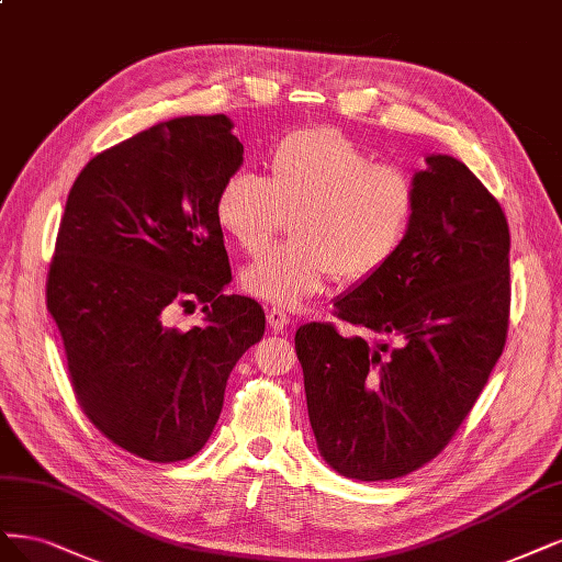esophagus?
Masks as SVG:
<instances>
[{"label":"esophagus","instance_id":"1","mask_svg":"<svg viewBox=\"0 0 562 562\" xmlns=\"http://www.w3.org/2000/svg\"><path fill=\"white\" fill-rule=\"evenodd\" d=\"M267 325H269V330H272V333H283V330H288L290 318L283 312H279V308H269Z\"/></svg>","mask_w":562,"mask_h":562}]
</instances>
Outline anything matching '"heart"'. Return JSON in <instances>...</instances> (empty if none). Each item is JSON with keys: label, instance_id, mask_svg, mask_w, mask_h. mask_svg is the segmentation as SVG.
<instances>
[{"label": "heart", "instance_id": "heart-1", "mask_svg": "<svg viewBox=\"0 0 562 562\" xmlns=\"http://www.w3.org/2000/svg\"><path fill=\"white\" fill-rule=\"evenodd\" d=\"M416 188L409 173L374 165L335 127L290 132L267 158V179L232 171L214 218L246 254H258L290 218V241L244 267L241 288L279 308H300L335 277L360 283L389 265L409 235Z\"/></svg>", "mask_w": 562, "mask_h": 562}]
</instances>
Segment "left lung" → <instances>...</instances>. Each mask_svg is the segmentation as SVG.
<instances>
[{
    "mask_svg": "<svg viewBox=\"0 0 562 562\" xmlns=\"http://www.w3.org/2000/svg\"><path fill=\"white\" fill-rule=\"evenodd\" d=\"M400 254L335 300L337 316L391 337L308 323L295 333L308 423L341 476L389 481L447 447L497 358L509 323V225L460 160L430 153Z\"/></svg>",
    "mask_w": 562,
    "mask_h": 562,
    "instance_id": "obj_1",
    "label": "left lung"
}]
</instances>
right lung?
<instances>
[{"mask_svg":"<svg viewBox=\"0 0 562 562\" xmlns=\"http://www.w3.org/2000/svg\"><path fill=\"white\" fill-rule=\"evenodd\" d=\"M225 113L179 115L94 156L76 177L46 304L74 393L121 449L177 462L216 428L232 367L265 335L262 306L232 281L214 200L244 162ZM204 303L202 326L168 325Z\"/></svg>","mask_w":562,"mask_h":562,"instance_id":"obj_1","label":"right lung"}]
</instances>
